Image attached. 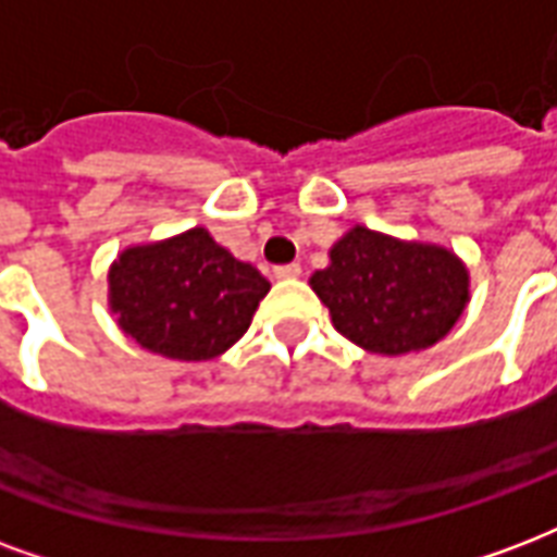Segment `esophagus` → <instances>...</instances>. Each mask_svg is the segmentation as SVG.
<instances>
[{"instance_id":"obj_1","label":"esophagus","mask_w":557,"mask_h":557,"mask_svg":"<svg viewBox=\"0 0 557 557\" xmlns=\"http://www.w3.org/2000/svg\"><path fill=\"white\" fill-rule=\"evenodd\" d=\"M274 277H277V280L300 277V265H298V262H286V265H277V268H274Z\"/></svg>"}]
</instances>
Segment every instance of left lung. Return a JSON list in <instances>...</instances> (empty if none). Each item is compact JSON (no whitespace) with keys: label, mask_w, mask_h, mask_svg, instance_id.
<instances>
[{"label":"left lung","mask_w":557,"mask_h":557,"mask_svg":"<svg viewBox=\"0 0 557 557\" xmlns=\"http://www.w3.org/2000/svg\"><path fill=\"white\" fill-rule=\"evenodd\" d=\"M333 327L372 354H410L443 339L469 300V271L440 245L354 226L310 277Z\"/></svg>","instance_id":"obj_1"}]
</instances>
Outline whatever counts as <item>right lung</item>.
<instances>
[{
  "mask_svg": "<svg viewBox=\"0 0 557 557\" xmlns=\"http://www.w3.org/2000/svg\"><path fill=\"white\" fill-rule=\"evenodd\" d=\"M268 289L257 268L203 226L126 247L109 271V304L121 331L147 351L185 362L233 348Z\"/></svg>",
  "mask_w": 557,
  "mask_h": 557,
  "instance_id": "obj_1",
  "label": "right lung"
}]
</instances>
